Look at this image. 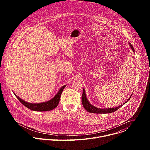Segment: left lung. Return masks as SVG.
Returning <instances> with one entry per match:
<instances>
[{
  "mask_svg": "<svg viewBox=\"0 0 150 150\" xmlns=\"http://www.w3.org/2000/svg\"><path fill=\"white\" fill-rule=\"evenodd\" d=\"M129 45L131 47V48L132 49L133 52H135L134 49L133 47V46H132V45L129 42ZM132 95L130 96V97L128 98L124 103H123L122 104H121L120 105H119L117 107H116V108H107V109H100L98 108H96V107L93 105L92 104H91L90 103V102L88 101L87 98L86 97V94H85V91L84 88L83 89V93H82V105L83 106L84 109L86 110L87 112H90V113H113L115 111H116L117 110H118L120 108L125 104L126 102H127L130 100V98L132 97Z\"/></svg>",
  "mask_w": 150,
  "mask_h": 150,
  "instance_id": "1",
  "label": "left lung"
}]
</instances>
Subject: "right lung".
Returning <instances> with one entry per match:
<instances>
[{"instance_id": "add662e5", "label": "right lung", "mask_w": 150, "mask_h": 150, "mask_svg": "<svg viewBox=\"0 0 150 150\" xmlns=\"http://www.w3.org/2000/svg\"><path fill=\"white\" fill-rule=\"evenodd\" d=\"M65 87H66V85L62 86L60 88V89L59 90V91H58V93L50 100H49L48 101L43 102V103H28V102L23 100V99H21L20 97L17 96L15 93H14V94L15 95V96L17 97V98L19 100V101L21 103H22L24 105H25L27 108H28L31 110L37 111V112L50 111V110L54 109L57 106V105L59 103L61 94H62L64 88H65Z\"/></svg>"}]
</instances>
